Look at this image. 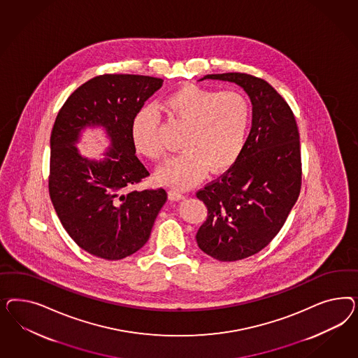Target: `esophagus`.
I'll list each match as a JSON object with an SVG mask.
<instances>
[{
	"label": "esophagus",
	"instance_id": "obj_1",
	"mask_svg": "<svg viewBox=\"0 0 358 358\" xmlns=\"http://www.w3.org/2000/svg\"><path fill=\"white\" fill-rule=\"evenodd\" d=\"M168 196L172 201H180V199L184 198L185 195L182 193H180V192H177V190H169L168 192Z\"/></svg>",
	"mask_w": 358,
	"mask_h": 358
}]
</instances>
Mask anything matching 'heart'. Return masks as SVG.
Masks as SVG:
<instances>
[{
  "label": "heart",
  "instance_id": "b5f03b06",
  "mask_svg": "<svg viewBox=\"0 0 358 358\" xmlns=\"http://www.w3.org/2000/svg\"><path fill=\"white\" fill-rule=\"evenodd\" d=\"M169 118L185 126L182 153L159 171V180L178 189L199 181L207 171L219 173L236 163L250 135L252 103L245 94L187 84L163 101ZM135 148L148 159L160 162L166 148L160 135V118L151 108L139 110L131 122Z\"/></svg>",
  "mask_w": 358,
  "mask_h": 358
}]
</instances>
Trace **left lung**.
I'll return each instance as SVG.
<instances>
[{"mask_svg": "<svg viewBox=\"0 0 358 358\" xmlns=\"http://www.w3.org/2000/svg\"><path fill=\"white\" fill-rule=\"evenodd\" d=\"M243 87L252 102L245 147L227 172L196 192L207 219L198 247L219 261L247 259L280 232L302 185L299 131L293 111L269 83L247 73L207 75Z\"/></svg>", "mask_w": 358, "mask_h": 358, "instance_id": "8db88e82", "label": "left lung"}]
</instances>
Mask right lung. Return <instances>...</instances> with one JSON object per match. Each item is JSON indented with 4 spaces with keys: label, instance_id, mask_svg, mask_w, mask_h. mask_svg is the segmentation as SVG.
Wrapping results in <instances>:
<instances>
[{
    "label": "right lung",
    "instance_id": "add662e5",
    "mask_svg": "<svg viewBox=\"0 0 358 358\" xmlns=\"http://www.w3.org/2000/svg\"><path fill=\"white\" fill-rule=\"evenodd\" d=\"M164 80L141 75H101L65 101L51 132L48 192L68 235L105 260H122L148 241L166 201L160 189L136 190L150 172L135 155L131 122ZM102 125L112 144L103 161L83 158L80 130Z\"/></svg>",
    "mask_w": 358,
    "mask_h": 358
}]
</instances>
